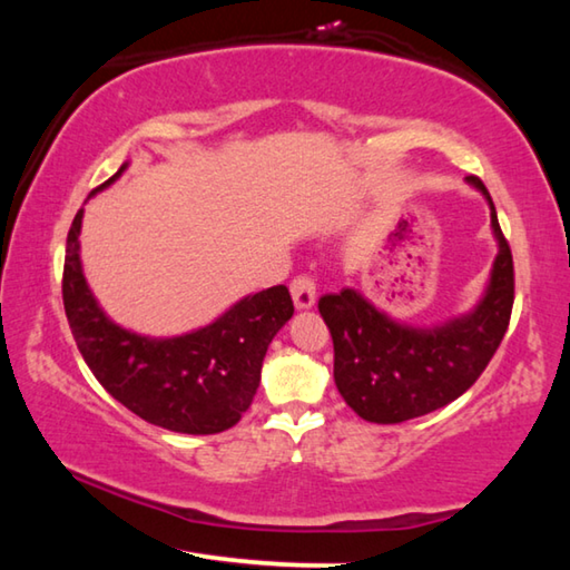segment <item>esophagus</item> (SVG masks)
Masks as SVG:
<instances>
[{
    "label": "esophagus",
    "instance_id": "obj_1",
    "mask_svg": "<svg viewBox=\"0 0 570 570\" xmlns=\"http://www.w3.org/2000/svg\"><path fill=\"white\" fill-rule=\"evenodd\" d=\"M292 298L296 308H312L316 302V282L314 276L308 274H298L292 282Z\"/></svg>",
    "mask_w": 570,
    "mask_h": 570
}]
</instances>
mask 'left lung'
Segmentation results:
<instances>
[{"instance_id": "left-lung-1", "label": "left lung", "mask_w": 570, "mask_h": 570, "mask_svg": "<svg viewBox=\"0 0 570 570\" xmlns=\"http://www.w3.org/2000/svg\"><path fill=\"white\" fill-rule=\"evenodd\" d=\"M490 204L498 256L485 296L472 312L432 330L390 320L354 288L320 298L334 342V382L366 422L397 424L445 407L468 392L508 332L515 298L513 254L482 180L470 176Z\"/></svg>"}]
</instances>
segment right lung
Segmentation results:
<instances>
[{"label": "right lung", "mask_w": 570, "mask_h": 570, "mask_svg": "<svg viewBox=\"0 0 570 570\" xmlns=\"http://www.w3.org/2000/svg\"><path fill=\"white\" fill-rule=\"evenodd\" d=\"M128 163L95 193L108 188ZM82 208L67 234L62 302L72 336L105 390L150 424L183 435H216L240 420L262 382L276 332L292 320L284 284L246 296L196 332L153 340L110 322L95 302L80 264Z\"/></svg>", "instance_id": "1"}]
</instances>
